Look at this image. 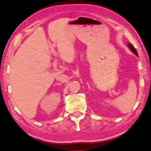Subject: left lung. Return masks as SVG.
<instances>
[{"label":"left lung","mask_w":151,"mask_h":151,"mask_svg":"<svg viewBox=\"0 0 151 151\" xmlns=\"http://www.w3.org/2000/svg\"><path fill=\"white\" fill-rule=\"evenodd\" d=\"M128 46H129V48H130L131 51H132V52H133V53H134L135 55H136L137 56H138V54H137V50H136V49H135V48L134 46H133L131 44H128Z\"/></svg>","instance_id":"8db88e82"}]
</instances>
